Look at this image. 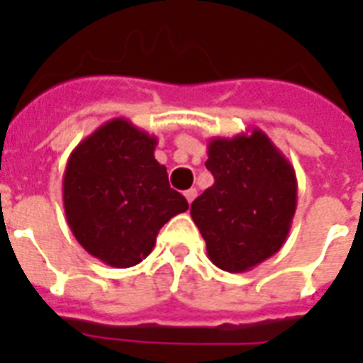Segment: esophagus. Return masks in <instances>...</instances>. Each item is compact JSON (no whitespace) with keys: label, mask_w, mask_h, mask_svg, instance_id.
Masks as SVG:
<instances>
[{"label":"esophagus","mask_w":363,"mask_h":363,"mask_svg":"<svg viewBox=\"0 0 363 363\" xmlns=\"http://www.w3.org/2000/svg\"><path fill=\"white\" fill-rule=\"evenodd\" d=\"M196 196H198V190H196V188H190V190H186V192H184V198H186V201L190 205H192V201L196 199Z\"/></svg>","instance_id":"1"}]
</instances>
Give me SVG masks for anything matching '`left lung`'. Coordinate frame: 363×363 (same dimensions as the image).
Listing matches in <instances>:
<instances>
[{"label": "left lung", "mask_w": 363, "mask_h": 363, "mask_svg": "<svg viewBox=\"0 0 363 363\" xmlns=\"http://www.w3.org/2000/svg\"><path fill=\"white\" fill-rule=\"evenodd\" d=\"M205 167L215 177L190 207L216 267L245 273L279 252L298 205L292 164L264 131L213 137Z\"/></svg>", "instance_id": "obj_1"}]
</instances>
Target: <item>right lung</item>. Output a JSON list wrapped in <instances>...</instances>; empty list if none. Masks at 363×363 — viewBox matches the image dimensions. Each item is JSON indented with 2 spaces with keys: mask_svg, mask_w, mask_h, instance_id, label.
Listing matches in <instances>:
<instances>
[{
  "mask_svg": "<svg viewBox=\"0 0 363 363\" xmlns=\"http://www.w3.org/2000/svg\"><path fill=\"white\" fill-rule=\"evenodd\" d=\"M158 139L113 118L82 139L64 171V209L75 239L111 267H131L152 252L165 222L188 209L154 158Z\"/></svg>",
  "mask_w": 363,
  "mask_h": 363,
  "instance_id": "1",
  "label": "right lung"
}]
</instances>
